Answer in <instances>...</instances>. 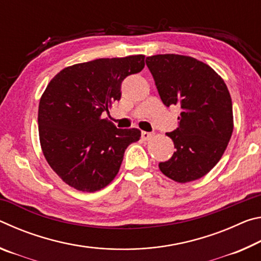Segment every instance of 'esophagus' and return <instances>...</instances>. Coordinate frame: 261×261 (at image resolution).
Returning a JSON list of instances; mask_svg holds the SVG:
<instances>
[{"label": "esophagus", "instance_id": "34e87169", "mask_svg": "<svg viewBox=\"0 0 261 261\" xmlns=\"http://www.w3.org/2000/svg\"><path fill=\"white\" fill-rule=\"evenodd\" d=\"M152 137H153V134H151V132H146V131L141 132V139L143 140H149Z\"/></svg>", "mask_w": 261, "mask_h": 261}]
</instances>
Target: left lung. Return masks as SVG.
I'll return each instance as SVG.
<instances>
[{
	"label": "left lung",
	"mask_w": 261,
	"mask_h": 261,
	"mask_svg": "<svg viewBox=\"0 0 261 261\" xmlns=\"http://www.w3.org/2000/svg\"><path fill=\"white\" fill-rule=\"evenodd\" d=\"M159 95L167 107L179 106L178 127L167 136L176 151L159 163L167 177L187 183L201 178L220 161L233 130L230 93L210 65L193 57H146Z\"/></svg>",
	"instance_id": "1"
}]
</instances>
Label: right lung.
<instances>
[{
    "label": "right lung",
    "mask_w": 261,
    "mask_h": 261,
    "mask_svg": "<svg viewBox=\"0 0 261 261\" xmlns=\"http://www.w3.org/2000/svg\"><path fill=\"white\" fill-rule=\"evenodd\" d=\"M145 67V56L98 59L64 68L48 84L38 112L39 138L48 165L64 183L95 192L112 182L140 130L117 129L102 118L121 99L124 78Z\"/></svg>",
    "instance_id": "right-lung-1"
}]
</instances>
